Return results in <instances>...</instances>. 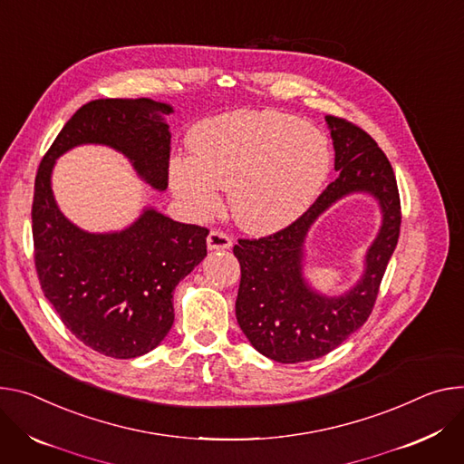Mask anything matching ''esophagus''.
I'll use <instances>...</instances> for the list:
<instances>
[{"mask_svg":"<svg viewBox=\"0 0 464 464\" xmlns=\"http://www.w3.org/2000/svg\"><path fill=\"white\" fill-rule=\"evenodd\" d=\"M231 246H233V238L220 229H213L207 237L208 249H229Z\"/></svg>","mask_w":464,"mask_h":464,"instance_id":"1","label":"esophagus"}]
</instances>
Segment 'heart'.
I'll list each match as a JSON object with an SVG mask.
<instances>
[{
	"label": "heart",
	"instance_id": "obj_1",
	"mask_svg": "<svg viewBox=\"0 0 464 464\" xmlns=\"http://www.w3.org/2000/svg\"><path fill=\"white\" fill-rule=\"evenodd\" d=\"M192 157H174L176 194L207 217L229 188L235 222L274 233L300 218L322 190L329 168L327 139L311 123L277 111H235L201 121L190 133Z\"/></svg>",
	"mask_w": 464,
	"mask_h": 464
}]
</instances>
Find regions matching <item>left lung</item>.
Listing matches in <instances>:
<instances>
[{
	"instance_id": "1",
	"label": "left lung",
	"mask_w": 464,
	"mask_h": 464,
	"mask_svg": "<svg viewBox=\"0 0 464 464\" xmlns=\"http://www.w3.org/2000/svg\"><path fill=\"white\" fill-rule=\"evenodd\" d=\"M325 121L339 178L296 222L263 238H240L233 247L240 263L237 322L251 346L277 362L324 357L368 320L400 237V194L387 155L355 123L336 116H325ZM353 191L378 199L382 227L367 252L358 285L341 297H325L303 276V244L323 210Z\"/></svg>"
}]
</instances>
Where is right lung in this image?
<instances>
[{
  "label": "right lung",
  "instance_id": "obj_1",
  "mask_svg": "<svg viewBox=\"0 0 464 464\" xmlns=\"http://www.w3.org/2000/svg\"><path fill=\"white\" fill-rule=\"evenodd\" d=\"M174 112L150 98L94 100L82 105L42 159L31 208L34 266L42 292L63 324L98 353L140 357L174 324V288L207 256L208 229L174 222L146 207L135 224L89 233L55 203V160L81 144H103L128 157L153 188L166 190Z\"/></svg>",
  "mask_w": 464,
  "mask_h": 464
}]
</instances>
